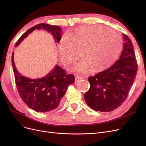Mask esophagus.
<instances>
[{
    "mask_svg": "<svg viewBox=\"0 0 146 146\" xmlns=\"http://www.w3.org/2000/svg\"><path fill=\"white\" fill-rule=\"evenodd\" d=\"M84 78L83 77H81V76H77L76 77V83H77L78 82H80L81 80H82V79H83Z\"/></svg>",
    "mask_w": 146,
    "mask_h": 146,
    "instance_id": "esophagus-1",
    "label": "esophagus"
}]
</instances>
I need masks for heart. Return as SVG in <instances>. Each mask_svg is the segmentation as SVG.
<instances>
[{
  "instance_id": "heart-1",
  "label": "heart",
  "mask_w": 146,
  "mask_h": 146,
  "mask_svg": "<svg viewBox=\"0 0 146 146\" xmlns=\"http://www.w3.org/2000/svg\"><path fill=\"white\" fill-rule=\"evenodd\" d=\"M60 42V58L65 65L74 63L83 55L86 58L75 67L78 72H86L91 66L97 70L111 66L120 55L122 48L121 37L102 25L80 27Z\"/></svg>"
}]
</instances>
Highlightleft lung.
<instances>
[{
	"mask_svg": "<svg viewBox=\"0 0 146 146\" xmlns=\"http://www.w3.org/2000/svg\"><path fill=\"white\" fill-rule=\"evenodd\" d=\"M123 36L124 43L119 60L107 69L88 78L90 88L85 100L95 111L109 112L120 107L134 82L138 64L133 46L127 35Z\"/></svg>",
	"mask_w": 146,
	"mask_h": 146,
	"instance_id": "obj_1",
	"label": "left lung"
}]
</instances>
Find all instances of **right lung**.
<instances>
[{"mask_svg": "<svg viewBox=\"0 0 146 146\" xmlns=\"http://www.w3.org/2000/svg\"><path fill=\"white\" fill-rule=\"evenodd\" d=\"M44 29L49 32L59 43L61 38V29L56 25L39 24L25 32L16 43L15 47L35 30ZM14 52L12 54V67L17 91L24 103L37 112L45 113L58 107L60 100L69 85L74 83L75 77L68 74L66 70L56 65L50 72L41 78L31 79L23 76L17 71L14 63Z\"/></svg>", "mask_w": 146, "mask_h": 146, "instance_id": "1", "label": "right lung"}]
</instances>
